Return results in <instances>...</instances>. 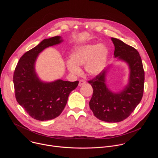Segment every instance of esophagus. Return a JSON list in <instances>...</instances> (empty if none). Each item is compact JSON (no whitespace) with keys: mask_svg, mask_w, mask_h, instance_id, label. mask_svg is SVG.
I'll list each match as a JSON object with an SVG mask.
<instances>
[{"mask_svg":"<svg viewBox=\"0 0 158 158\" xmlns=\"http://www.w3.org/2000/svg\"><path fill=\"white\" fill-rule=\"evenodd\" d=\"M86 83V82L84 81V80H80L79 81V86H81V85H84V84H85Z\"/></svg>","mask_w":158,"mask_h":158,"instance_id":"esophagus-1","label":"esophagus"}]
</instances>
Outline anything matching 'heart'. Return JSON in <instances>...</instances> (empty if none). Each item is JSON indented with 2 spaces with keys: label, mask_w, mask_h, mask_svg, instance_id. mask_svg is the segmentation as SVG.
Listing matches in <instances>:
<instances>
[{
  "label": "heart",
  "mask_w": 158,
  "mask_h": 158,
  "mask_svg": "<svg viewBox=\"0 0 158 158\" xmlns=\"http://www.w3.org/2000/svg\"><path fill=\"white\" fill-rule=\"evenodd\" d=\"M109 55V49L103 44H83L75 47L70 53V61L66 64L68 71L79 74V66L84 69L90 76H96L104 69Z\"/></svg>",
  "instance_id": "obj_1"
}]
</instances>
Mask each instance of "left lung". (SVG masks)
I'll use <instances>...</instances> for the list:
<instances>
[{"label": "left lung", "mask_w": 158, "mask_h": 158, "mask_svg": "<svg viewBox=\"0 0 158 158\" xmlns=\"http://www.w3.org/2000/svg\"><path fill=\"white\" fill-rule=\"evenodd\" d=\"M114 45V56L126 62L129 69L127 84L122 91L112 92L106 84L107 69L89 81L93 94L89 102L90 109L99 119L107 123H118L126 119L141 101L144 91V71L138 51L122 40L111 38Z\"/></svg>", "instance_id": "obj_1"}]
</instances>
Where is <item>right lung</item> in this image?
I'll return each instance as SVG.
<instances>
[{
  "mask_svg": "<svg viewBox=\"0 0 158 158\" xmlns=\"http://www.w3.org/2000/svg\"><path fill=\"white\" fill-rule=\"evenodd\" d=\"M62 42L60 36L44 39L20 57L15 69L13 82L16 100L36 120L48 121L58 117L67 104L69 94L78 85V81L57 79L44 82L35 72L39 54L45 49Z\"/></svg>",
  "mask_w": 158,
  "mask_h": 158,
  "instance_id": "add662e5",
  "label": "right lung"
}]
</instances>
